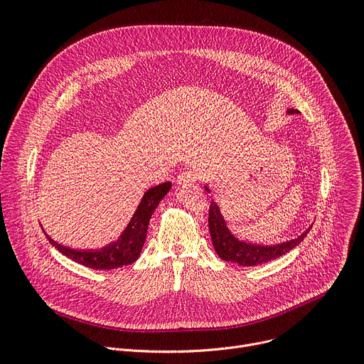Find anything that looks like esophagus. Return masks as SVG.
<instances>
[{
  "instance_id": "esophagus-1",
  "label": "esophagus",
  "mask_w": 364,
  "mask_h": 364,
  "mask_svg": "<svg viewBox=\"0 0 364 364\" xmlns=\"http://www.w3.org/2000/svg\"><path fill=\"white\" fill-rule=\"evenodd\" d=\"M196 183V176L191 171H184L177 177V184L180 187H188Z\"/></svg>"
}]
</instances>
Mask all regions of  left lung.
<instances>
[{
    "label": "left lung",
    "instance_id": "obj_1",
    "mask_svg": "<svg viewBox=\"0 0 364 364\" xmlns=\"http://www.w3.org/2000/svg\"><path fill=\"white\" fill-rule=\"evenodd\" d=\"M289 115L299 114L296 109H288ZM204 190L212 194L210 187L204 184ZM311 226L298 237L277 243V245H261V243H252L249 240L239 239L228 226L226 219L222 215L219 204L216 203L212 194V204H210V215H209V230L213 242V247L220 259L226 262L237 264L240 267H256L261 264H267L274 259L284 256L295 246H298L306 233L309 232Z\"/></svg>",
    "mask_w": 364,
    "mask_h": 364
}]
</instances>
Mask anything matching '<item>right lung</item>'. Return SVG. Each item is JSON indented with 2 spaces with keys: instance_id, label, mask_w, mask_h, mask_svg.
<instances>
[{
  "instance_id": "1",
  "label": "right lung",
  "mask_w": 364,
  "mask_h": 364,
  "mask_svg": "<svg viewBox=\"0 0 364 364\" xmlns=\"http://www.w3.org/2000/svg\"><path fill=\"white\" fill-rule=\"evenodd\" d=\"M171 188V183H163L146 190L138 204L134 216L131 218L128 226L121 233L118 240L111 242L109 245L100 249H73L58 243L51 239L43 229L47 240L53 245L60 253L70 257L72 261L85 265L92 269H115L129 264H134L145 243L146 230L152 213L157 209L160 201L167 196Z\"/></svg>"
}]
</instances>
